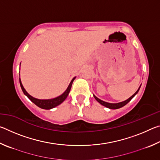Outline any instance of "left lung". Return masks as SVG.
<instances>
[{
	"instance_id": "1",
	"label": "left lung",
	"mask_w": 160,
	"mask_h": 160,
	"mask_svg": "<svg viewBox=\"0 0 160 160\" xmlns=\"http://www.w3.org/2000/svg\"><path fill=\"white\" fill-rule=\"evenodd\" d=\"M140 87H141V85H140L139 88L138 89V90H137L136 92H135L133 94H132V95L131 97H129V98H128V99H126V100H125V101H123V102H118V103H109V102L102 101V100L99 99L98 97H97L95 95H94V94H93V96H94V98H95V99L97 100V101L99 103H100V104H101L102 105H103V106H104V107H107V108H109V109H119V108L123 107V106H125L126 104H128V103L130 101H131V100L132 98H133V97H134L135 95H136L137 93L138 92V91H139V90H140Z\"/></svg>"
}]
</instances>
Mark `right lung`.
I'll return each mask as SVG.
<instances>
[{"mask_svg":"<svg viewBox=\"0 0 160 160\" xmlns=\"http://www.w3.org/2000/svg\"><path fill=\"white\" fill-rule=\"evenodd\" d=\"M75 78L76 77L72 78L71 82H70L69 84L68 87L66 91H65L63 94H61L60 96L55 97V98L48 99H40L35 98V97L31 96L30 94H29L28 92L26 91L25 89L24 88L22 84V82H21L20 78V87L22 88V92H23V93L25 94V95L28 97V98L30 99L34 104H36L37 107L41 108V109H53V108H54V107L58 106L59 104H61L62 102H63L65 101V99L67 98V97H68V94L70 91V89H71L72 84V82H73V81L75 79Z\"/></svg>","mask_w":160,"mask_h":160,"instance_id":"1","label":"right lung"}]
</instances>
